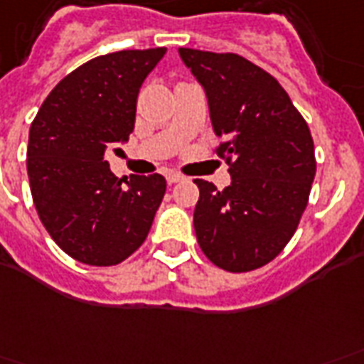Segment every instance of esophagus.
Here are the masks:
<instances>
[{
  "mask_svg": "<svg viewBox=\"0 0 364 364\" xmlns=\"http://www.w3.org/2000/svg\"><path fill=\"white\" fill-rule=\"evenodd\" d=\"M166 179H168L169 185H173V183L183 181V179H185V177H183L181 173H177V171H168V173H166Z\"/></svg>",
  "mask_w": 364,
  "mask_h": 364,
  "instance_id": "34e87169",
  "label": "esophagus"
}]
</instances>
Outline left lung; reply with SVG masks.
<instances>
[{
    "label": "left lung",
    "mask_w": 364,
    "mask_h": 364,
    "mask_svg": "<svg viewBox=\"0 0 364 364\" xmlns=\"http://www.w3.org/2000/svg\"><path fill=\"white\" fill-rule=\"evenodd\" d=\"M203 85L216 154L228 161L231 185L195 179V233L218 268L250 272L289 243L309 203L316 173L314 144L303 115L270 73L237 53L179 48Z\"/></svg>",
    "instance_id": "1"
}]
</instances>
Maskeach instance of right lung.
I'll use <instances>...</instances> for the list:
<instances>
[{
	"mask_svg": "<svg viewBox=\"0 0 364 364\" xmlns=\"http://www.w3.org/2000/svg\"><path fill=\"white\" fill-rule=\"evenodd\" d=\"M164 53L123 50L86 61L59 80L32 121V200L59 249L82 264L115 266L131 257L164 198L160 173L125 181L104 160L133 133L139 90Z\"/></svg>",
	"mask_w": 364,
	"mask_h": 364,
	"instance_id": "1",
	"label": "right lung"
}]
</instances>
